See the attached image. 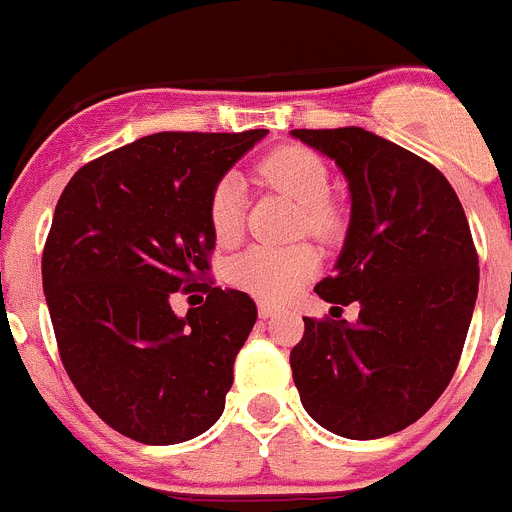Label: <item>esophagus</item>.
Instances as JSON below:
<instances>
[{
  "instance_id": "1",
  "label": "esophagus",
  "mask_w": 512,
  "mask_h": 512,
  "mask_svg": "<svg viewBox=\"0 0 512 512\" xmlns=\"http://www.w3.org/2000/svg\"><path fill=\"white\" fill-rule=\"evenodd\" d=\"M259 315H261V318H274V315H279V310H277V305H271V302L261 300L259 302Z\"/></svg>"
}]
</instances>
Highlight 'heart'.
Listing matches in <instances>:
<instances>
[{
  "mask_svg": "<svg viewBox=\"0 0 512 512\" xmlns=\"http://www.w3.org/2000/svg\"><path fill=\"white\" fill-rule=\"evenodd\" d=\"M259 174L271 187L300 202V230H307L325 243L341 238L346 230V215L336 200H330V171L320 153L305 146L274 148L269 156L261 158ZM207 223L223 246H230L243 235L246 197L238 176L225 174L215 182L207 200ZM315 271L318 253L305 243L253 246L230 261L228 282L259 300L279 302L297 292Z\"/></svg>",
  "mask_w": 512,
  "mask_h": 512,
  "instance_id": "b5f03b06",
  "label": "heart"
}]
</instances>
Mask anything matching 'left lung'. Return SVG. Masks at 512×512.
<instances>
[{
    "instance_id": "8db88e82",
    "label": "left lung",
    "mask_w": 512,
    "mask_h": 512,
    "mask_svg": "<svg viewBox=\"0 0 512 512\" xmlns=\"http://www.w3.org/2000/svg\"><path fill=\"white\" fill-rule=\"evenodd\" d=\"M336 164L351 225L336 274L315 287L359 320L302 318L289 366L315 423L356 441L382 438L431 410L454 377L472 323L479 259L449 179L364 128L292 130Z\"/></svg>"
}]
</instances>
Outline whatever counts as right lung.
<instances>
[{"label": "right lung", "instance_id": "right-lung-1", "mask_svg": "<svg viewBox=\"0 0 512 512\" xmlns=\"http://www.w3.org/2000/svg\"><path fill=\"white\" fill-rule=\"evenodd\" d=\"M264 135H146L81 166L58 200L43 248L58 354L89 408L133 441H189L223 415L259 312L207 282V200ZM179 288L208 295L187 319L170 310Z\"/></svg>", "mask_w": 512, "mask_h": 512}]
</instances>
